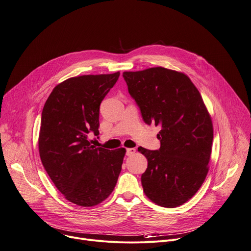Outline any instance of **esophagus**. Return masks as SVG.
<instances>
[{
    "label": "esophagus",
    "mask_w": 251,
    "mask_h": 251,
    "mask_svg": "<svg viewBox=\"0 0 251 251\" xmlns=\"http://www.w3.org/2000/svg\"><path fill=\"white\" fill-rule=\"evenodd\" d=\"M135 152H136V149L135 148H129V149L126 150V154L129 155V156L133 155Z\"/></svg>",
    "instance_id": "esophagus-1"
}]
</instances>
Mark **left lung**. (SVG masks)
<instances>
[{
    "label": "left lung",
    "mask_w": 251,
    "mask_h": 251,
    "mask_svg": "<svg viewBox=\"0 0 251 251\" xmlns=\"http://www.w3.org/2000/svg\"><path fill=\"white\" fill-rule=\"evenodd\" d=\"M128 91L147 124L160 125L158 151L139 147L148 159L141 181L154 204L176 208L190 200L209 172L214 129L211 115L189 76L153 67L124 72Z\"/></svg>",
    "instance_id": "1"
}]
</instances>
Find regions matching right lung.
<instances>
[{"label": "right lung", "mask_w": 251, "mask_h": 251, "mask_svg": "<svg viewBox=\"0 0 251 251\" xmlns=\"http://www.w3.org/2000/svg\"><path fill=\"white\" fill-rule=\"evenodd\" d=\"M120 72L82 75L58 83L41 115L38 149L41 162L57 189L70 202L93 207L113 191L125 148L107 150L91 144L100 134V105Z\"/></svg>", "instance_id": "1"}]
</instances>
